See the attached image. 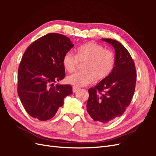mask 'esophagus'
Instances as JSON below:
<instances>
[{
	"instance_id": "esophagus-1",
	"label": "esophagus",
	"mask_w": 156,
	"mask_h": 156,
	"mask_svg": "<svg viewBox=\"0 0 156 156\" xmlns=\"http://www.w3.org/2000/svg\"><path fill=\"white\" fill-rule=\"evenodd\" d=\"M79 89V87H73V92H77Z\"/></svg>"
}]
</instances>
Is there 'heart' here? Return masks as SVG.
<instances>
[{"mask_svg":"<svg viewBox=\"0 0 156 156\" xmlns=\"http://www.w3.org/2000/svg\"><path fill=\"white\" fill-rule=\"evenodd\" d=\"M115 62V56L111 50L92 41L79 46L75 55L68 52L62 59L63 66L68 72H73L79 62H84L83 71L75 72L67 77L68 83L77 87L92 83L94 77L97 81L105 79L112 71Z\"/></svg>","mask_w":156,"mask_h":156,"instance_id":"1","label":"heart"}]
</instances>
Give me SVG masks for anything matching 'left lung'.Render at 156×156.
Masks as SVG:
<instances>
[{"instance_id":"obj_1","label":"left lung","mask_w":156,"mask_h":156,"mask_svg":"<svg viewBox=\"0 0 156 156\" xmlns=\"http://www.w3.org/2000/svg\"><path fill=\"white\" fill-rule=\"evenodd\" d=\"M101 40L115 48V67L107 77L88 89L87 110L94 121L106 124L121 116L129 105L136 73L133 60L123 45L112 39Z\"/></svg>"}]
</instances>
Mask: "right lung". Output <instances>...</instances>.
I'll return each mask as SVG.
<instances>
[{"label": "right lung", "mask_w": 156, "mask_h": 156, "mask_svg": "<svg viewBox=\"0 0 156 156\" xmlns=\"http://www.w3.org/2000/svg\"><path fill=\"white\" fill-rule=\"evenodd\" d=\"M70 39L49 33L28 47L18 69L17 93L28 114L45 121L53 118L64 99L72 94L69 84H56L65 77L64 56L73 47Z\"/></svg>", "instance_id": "obj_1"}]
</instances>
